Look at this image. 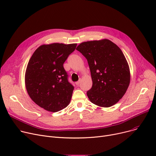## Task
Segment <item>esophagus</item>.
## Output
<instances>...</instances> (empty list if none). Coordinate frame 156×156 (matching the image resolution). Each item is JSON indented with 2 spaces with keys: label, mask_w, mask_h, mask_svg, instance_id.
I'll return each instance as SVG.
<instances>
[{
  "label": "esophagus",
  "mask_w": 156,
  "mask_h": 156,
  "mask_svg": "<svg viewBox=\"0 0 156 156\" xmlns=\"http://www.w3.org/2000/svg\"><path fill=\"white\" fill-rule=\"evenodd\" d=\"M80 82H81V80H79V81H76V82H75V84H76V85H79V84L80 83Z\"/></svg>",
  "instance_id": "esophagus-1"
}]
</instances>
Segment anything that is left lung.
Instances as JSON below:
<instances>
[{
  "label": "left lung",
  "mask_w": 156,
  "mask_h": 156,
  "mask_svg": "<svg viewBox=\"0 0 156 156\" xmlns=\"http://www.w3.org/2000/svg\"><path fill=\"white\" fill-rule=\"evenodd\" d=\"M76 50L87 59L92 87L87 94L93 104L102 108L116 104L125 94L130 71L120 48L108 39L81 43Z\"/></svg>",
  "instance_id": "left-lung-1"
}]
</instances>
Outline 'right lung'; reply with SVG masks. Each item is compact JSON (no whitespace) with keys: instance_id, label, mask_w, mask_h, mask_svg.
Returning <instances> with one entry per match:
<instances>
[{"instance_id":"1","label":"right lung","mask_w":156,"mask_h":156,"mask_svg":"<svg viewBox=\"0 0 156 156\" xmlns=\"http://www.w3.org/2000/svg\"><path fill=\"white\" fill-rule=\"evenodd\" d=\"M77 44L52 43L38 47L28 63L24 83L31 99L50 112L69 105L74 87L68 81L63 64Z\"/></svg>"}]
</instances>
